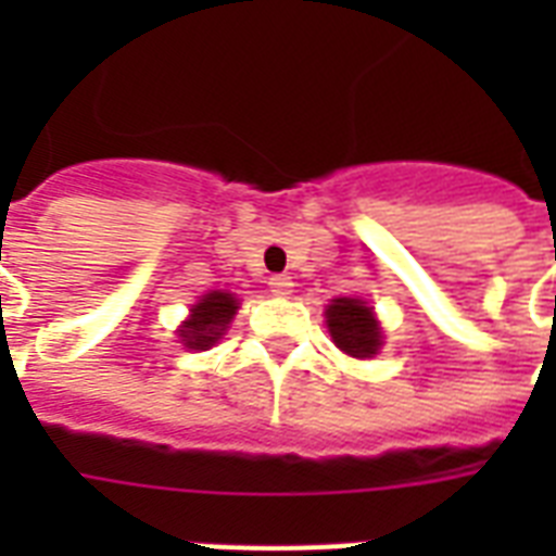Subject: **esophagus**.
Returning a JSON list of instances; mask_svg holds the SVG:
<instances>
[{
	"mask_svg": "<svg viewBox=\"0 0 556 556\" xmlns=\"http://www.w3.org/2000/svg\"><path fill=\"white\" fill-rule=\"evenodd\" d=\"M268 288H270V294L288 296L291 291H294V282H291V277H288V274H274V277L268 279Z\"/></svg>",
	"mask_w": 556,
	"mask_h": 556,
	"instance_id": "1",
	"label": "esophagus"
}]
</instances>
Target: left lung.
Listing matches in <instances>:
<instances>
[{
    "mask_svg": "<svg viewBox=\"0 0 556 556\" xmlns=\"http://www.w3.org/2000/svg\"><path fill=\"white\" fill-rule=\"evenodd\" d=\"M326 326L331 340L349 357H375L383 346V331L369 305L355 296H338L326 305Z\"/></svg>",
    "mask_w": 556,
    "mask_h": 556,
    "instance_id": "obj_1",
    "label": "left lung"
}]
</instances>
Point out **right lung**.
<instances>
[{"label":"right lung","mask_w":556,"mask_h":556,"mask_svg":"<svg viewBox=\"0 0 556 556\" xmlns=\"http://www.w3.org/2000/svg\"><path fill=\"white\" fill-rule=\"evenodd\" d=\"M239 312V300L227 291H210L190 308V317L185 326L178 329V338L187 349L204 352V349L216 346L222 334L227 331L233 314Z\"/></svg>","instance_id":"right-lung-1"}]
</instances>
